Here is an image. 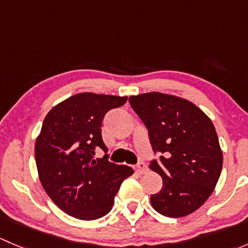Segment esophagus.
<instances>
[{
  "mask_svg": "<svg viewBox=\"0 0 248 248\" xmlns=\"http://www.w3.org/2000/svg\"><path fill=\"white\" fill-rule=\"evenodd\" d=\"M136 171L140 175L145 174V172L147 171V166L144 163V162H139V163L136 166Z\"/></svg>",
  "mask_w": 248,
  "mask_h": 248,
  "instance_id": "1",
  "label": "esophagus"
}]
</instances>
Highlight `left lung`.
<instances>
[{
  "label": "left lung",
  "instance_id": "8db88e82",
  "mask_svg": "<svg viewBox=\"0 0 248 248\" xmlns=\"http://www.w3.org/2000/svg\"><path fill=\"white\" fill-rule=\"evenodd\" d=\"M129 103L149 131L159 161L150 169L163 187L150 201L167 217H184L207 201L222 171L223 156L214 124L196 104L172 94L150 92L129 97Z\"/></svg>",
  "mask_w": 248,
  "mask_h": 248
}]
</instances>
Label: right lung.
<instances>
[{"label": "right lung", "mask_w": 248, "mask_h": 248, "mask_svg": "<svg viewBox=\"0 0 248 248\" xmlns=\"http://www.w3.org/2000/svg\"><path fill=\"white\" fill-rule=\"evenodd\" d=\"M127 97L77 93L55 106L44 119L34 146L37 170L44 191L67 215L92 221L106 216L124 179L133 169L94 159L108 151L102 139V121Z\"/></svg>", "instance_id": "1"}]
</instances>
